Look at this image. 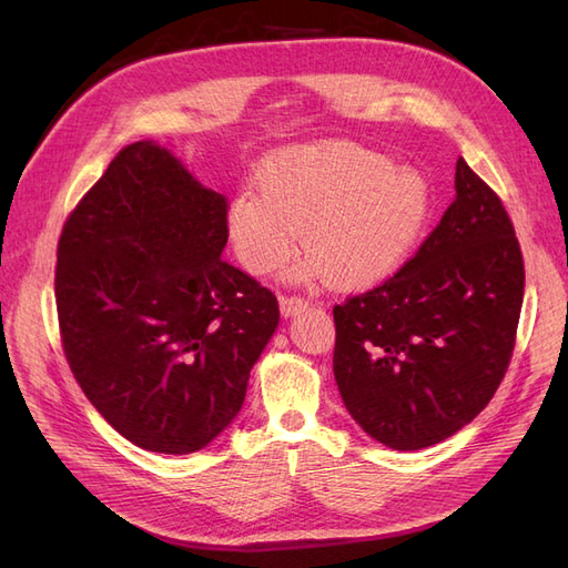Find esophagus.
<instances>
[{"label": "esophagus", "mask_w": 568, "mask_h": 568, "mask_svg": "<svg viewBox=\"0 0 568 568\" xmlns=\"http://www.w3.org/2000/svg\"><path fill=\"white\" fill-rule=\"evenodd\" d=\"M311 305L307 303L303 296H288V294H282L280 296V311H282V315L284 317H288V315H296V313H301V311H305V307Z\"/></svg>", "instance_id": "esophagus-1"}]
</instances>
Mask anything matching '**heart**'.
Masks as SVG:
<instances>
[{"label":"heart","instance_id":"obj_1","mask_svg":"<svg viewBox=\"0 0 568 568\" xmlns=\"http://www.w3.org/2000/svg\"><path fill=\"white\" fill-rule=\"evenodd\" d=\"M257 186L242 189L227 211L239 263L253 274L282 270L303 230L311 257L298 277H329L341 288L372 286L398 270L432 209L417 170L351 142L286 149L261 165Z\"/></svg>","mask_w":568,"mask_h":568}]
</instances>
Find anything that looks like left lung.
Instances as JSON below:
<instances>
[{"label":"left lung","instance_id":"obj_1","mask_svg":"<svg viewBox=\"0 0 568 568\" xmlns=\"http://www.w3.org/2000/svg\"><path fill=\"white\" fill-rule=\"evenodd\" d=\"M455 201L417 253L334 305V376L351 417L393 450L469 424L505 379L524 303V255L505 205L459 156Z\"/></svg>","mask_w":568,"mask_h":568}]
</instances>
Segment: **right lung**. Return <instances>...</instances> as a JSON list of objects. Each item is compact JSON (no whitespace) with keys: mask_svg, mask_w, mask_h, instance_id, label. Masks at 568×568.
<instances>
[{"mask_svg":"<svg viewBox=\"0 0 568 568\" xmlns=\"http://www.w3.org/2000/svg\"><path fill=\"white\" fill-rule=\"evenodd\" d=\"M227 211L165 149L134 142L63 222L65 359L99 415L151 453H196L225 432L280 324L277 296L220 257Z\"/></svg>","mask_w":568,"mask_h":568,"instance_id":"obj_1","label":"right lung"}]
</instances>
